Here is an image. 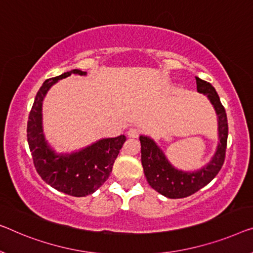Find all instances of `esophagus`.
Instances as JSON below:
<instances>
[{"label":"esophagus","instance_id":"34e87169","mask_svg":"<svg viewBox=\"0 0 253 253\" xmlns=\"http://www.w3.org/2000/svg\"><path fill=\"white\" fill-rule=\"evenodd\" d=\"M139 134H141V131H139L137 128H130V129L127 131L128 137L130 138H137L139 136Z\"/></svg>","mask_w":253,"mask_h":253}]
</instances>
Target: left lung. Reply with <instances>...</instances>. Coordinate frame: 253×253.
I'll return each mask as SVG.
<instances>
[{"instance_id":"obj_1","label":"left lung","mask_w":253,"mask_h":253,"mask_svg":"<svg viewBox=\"0 0 253 253\" xmlns=\"http://www.w3.org/2000/svg\"><path fill=\"white\" fill-rule=\"evenodd\" d=\"M195 79L198 92L206 94L209 97L218 116L220 142L212 160L199 171L185 172L177 170L168 163L163 151L152 139L146 136L139 137L142 166L148 183L153 190L169 199L186 198L201 190L217 176L225 161L228 136V124L225 108L220 102L216 89L210 83L202 81L199 77H195Z\"/></svg>"}]
</instances>
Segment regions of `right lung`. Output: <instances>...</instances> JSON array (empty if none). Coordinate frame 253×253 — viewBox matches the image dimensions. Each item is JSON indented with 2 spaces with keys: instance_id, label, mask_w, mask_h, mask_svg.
Wrapping results in <instances>:
<instances>
[{
  "instance_id": "obj_1",
  "label": "right lung",
  "mask_w": 253,
  "mask_h": 253,
  "mask_svg": "<svg viewBox=\"0 0 253 253\" xmlns=\"http://www.w3.org/2000/svg\"><path fill=\"white\" fill-rule=\"evenodd\" d=\"M71 74L86 73L74 69L43 83L29 112L27 141L36 171L45 183L71 197H86L94 193L109 178L126 136L101 139L88 148L67 156H58L48 148L42 129V101L54 83Z\"/></svg>"
}]
</instances>
